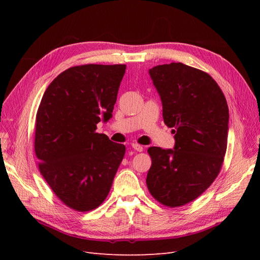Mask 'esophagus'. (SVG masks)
<instances>
[{"label":"esophagus","instance_id":"esophagus-1","mask_svg":"<svg viewBox=\"0 0 260 260\" xmlns=\"http://www.w3.org/2000/svg\"><path fill=\"white\" fill-rule=\"evenodd\" d=\"M131 145H132V148H135V151H137V152H142L143 151L142 145H140L138 143H132Z\"/></svg>","mask_w":260,"mask_h":260}]
</instances>
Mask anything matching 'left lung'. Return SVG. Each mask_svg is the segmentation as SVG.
I'll return each instance as SVG.
<instances>
[{"mask_svg": "<svg viewBox=\"0 0 260 260\" xmlns=\"http://www.w3.org/2000/svg\"><path fill=\"white\" fill-rule=\"evenodd\" d=\"M162 103L165 124L175 133L174 149L152 146L146 184L153 198L180 207L205 192L221 170L228 144L229 108L217 82L182 64L149 69Z\"/></svg>", "mask_w": 260, "mask_h": 260, "instance_id": "1", "label": "left lung"}]
</instances>
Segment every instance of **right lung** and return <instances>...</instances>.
<instances>
[{"mask_svg": "<svg viewBox=\"0 0 260 260\" xmlns=\"http://www.w3.org/2000/svg\"><path fill=\"white\" fill-rule=\"evenodd\" d=\"M125 65L66 69L45 90L36 116L35 153L42 177L62 204L90 211L105 201L125 152L96 132L112 117Z\"/></svg>", "mask_w": 260, "mask_h": 260, "instance_id": "obj_1", "label": "right lung"}]
</instances>
